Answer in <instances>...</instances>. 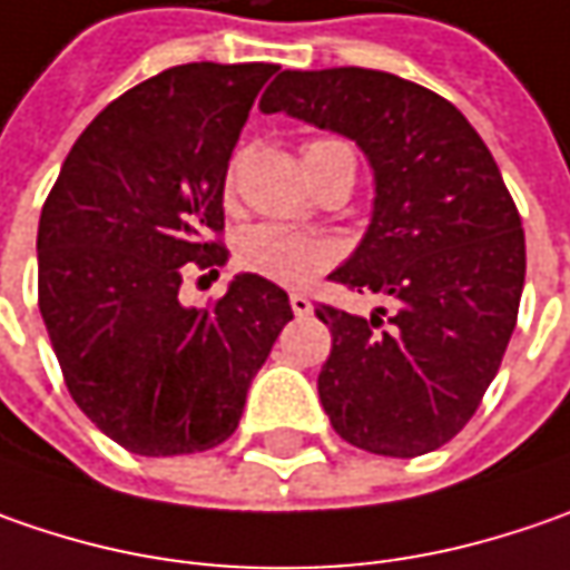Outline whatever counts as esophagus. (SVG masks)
Listing matches in <instances>:
<instances>
[{
	"label": "esophagus",
	"instance_id": "1",
	"mask_svg": "<svg viewBox=\"0 0 570 570\" xmlns=\"http://www.w3.org/2000/svg\"><path fill=\"white\" fill-rule=\"evenodd\" d=\"M289 309L296 312L299 318H303V315H312L309 296H303V293H289Z\"/></svg>",
	"mask_w": 570,
	"mask_h": 570
}]
</instances>
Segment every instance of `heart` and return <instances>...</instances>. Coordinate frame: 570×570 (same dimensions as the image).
Returning <instances> with one entry per match:
<instances>
[{
	"label": "heart",
	"mask_w": 570,
	"mask_h": 570,
	"mask_svg": "<svg viewBox=\"0 0 570 570\" xmlns=\"http://www.w3.org/2000/svg\"><path fill=\"white\" fill-rule=\"evenodd\" d=\"M332 142L334 139H315L303 149V159ZM236 261L242 264V271L258 274L264 281L281 286H306L337 261V248L328 238L286 223H255L242 229L236 242Z\"/></svg>",
	"instance_id": "obj_1"
}]
</instances>
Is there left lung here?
<instances>
[{
    "label": "left lung",
    "mask_w": 570,
    "mask_h": 570,
    "mask_svg": "<svg viewBox=\"0 0 570 570\" xmlns=\"http://www.w3.org/2000/svg\"><path fill=\"white\" fill-rule=\"evenodd\" d=\"M261 111L354 139L376 181L370 226L332 277L392 306L315 309L332 332L318 373L332 428L380 456L440 450L494 380L527 277L498 161L456 105L380 69H284Z\"/></svg>",
    "instance_id": "left-lung-1"
}]
</instances>
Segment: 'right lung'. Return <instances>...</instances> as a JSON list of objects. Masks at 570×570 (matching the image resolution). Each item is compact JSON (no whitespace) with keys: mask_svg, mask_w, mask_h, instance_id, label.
I'll list each match as a JSON object with an SVG mask.
<instances>
[{"mask_svg":"<svg viewBox=\"0 0 570 570\" xmlns=\"http://www.w3.org/2000/svg\"><path fill=\"white\" fill-rule=\"evenodd\" d=\"M274 62H187L98 114L38 226V303L72 402L139 456L229 440L248 385L293 318L289 296L236 274L207 309L178 299L223 267L229 156Z\"/></svg>","mask_w":570,"mask_h":570,"instance_id":"1","label":"right lung"}]
</instances>
